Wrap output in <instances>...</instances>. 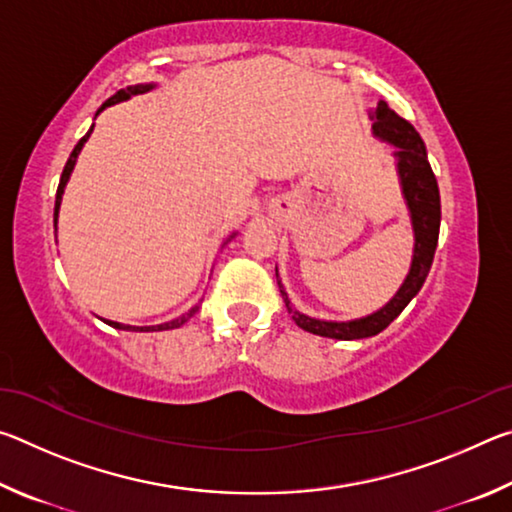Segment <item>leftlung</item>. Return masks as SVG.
<instances>
[{"instance_id": "obj_1", "label": "left lung", "mask_w": 512, "mask_h": 512, "mask_svg": "<svg viewBox=\"0 0 512 512\" xmlns=\"http://www.w3.org/2000/svg\"><path fill=\"white\" fill-rule=\"evenodd\" d=\"M372 119V135L379 137L388 144L395 146V158H397V176H400L402 194L406 207L411 214V225L415 235L413 246V262L409 268V275L402 282L400 291L386 302L384 307L375 314L363 316L357 320H320L300 314V311L291 305V300L284 291L282 282L280 293L284 298L291 318L296 320L300 329H305L309 334L327 336V339H339V341H354V339H368V336L379 334L381 329H386L393 320L402 314V309L418 296L424 280H427L429 268L433 262V253L438 246V232H440V192L436 176H433L431 164L427 160V149L420 133L402 119L395 110L388 108L386 101H379L377 108L370 112ZM277 275V268H275Z\"/></svg>"}]
</instances>
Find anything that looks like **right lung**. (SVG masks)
Segmentation results:
<instances>
[{
	"mask_svg": "<svg viewBox=\"0 0 512 512\" xmlns=\"http://www.w3.org/2000/svg\"><path fill=\"white\" fill-rule=\"evenodd\" d=\"M153 88H155L153 83H140V85H131V88H126V90H119L117 94H112V97H110L106 103H103V106L97 110V115H99L101 110H106L108 106H115V103H119V101H126V99L135 97V94H144V92H149V90H153ZM92 128H94V126H92ZM92 128H90L88 133H85V135L81 137L79 144L74 146V151H72V155H69V160H67L65 169H63V176H60L58 192H56V207H54V228H56V223H58V210H60V201H63V194H65V185H67L69 176H72V171H74V164H76V158H79V153H81V149H83V144L88 142V137H90V133H92ZM232 237H235V232H232V235H230L228 239H225V244H228V241H232ZM225 244H223V246H225ZM198 307H201V305H194L192 309L185 311L183 316L173 318V320H169V323H162V325L135 327V325H121V323H115V320H106V325L115 327V329H128V332H164V329H176V327H180V325H183V323H187V320L196 314Z\"/></svg>",
	"mask_w": 512,
	"mask_h": 512,
	"instance_id": "1",
	"label": "right lung"
}]
</instances>
